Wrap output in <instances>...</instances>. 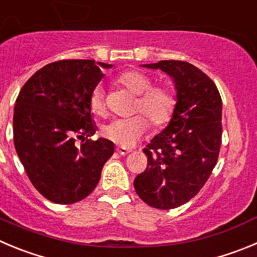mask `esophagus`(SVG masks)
I'll return each instance as SVG.
<instances>
[{"label": "esophagus", "instance_id": "obj_1", "mask_svg": "<svg viewBox=\"0 0 257 257\" xmlns=\"http://www.w3.org/2000/svg\"><path fill=\"white\" fill-rule=\"evenodd\" d=\"M116 152L121 156H125V155H128V153H131L132 150H129V148H125V147H121V146H117Z\"/></svg>", "mask_w": 257, "mask_h": 257}]
</instances>
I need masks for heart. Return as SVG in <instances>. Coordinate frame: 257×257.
Here are the masks:
<instances>
[{
    "instance_id": "b5f03b06",
    "label": "heart",
    "mask_w": 257,
    "mask_h": 257,
    "mask_svg": "<svg viewBox=\"0 0 257 257\" xmlns=\"http://www.w3.org/2000/svg\"><path fill=\"white\" fill-rule=\"evenodd\" d=\"M117 83L126 88L129 92L138 96L134 112L143 114L153 129H161L170 123L175 112L176 101L169 88L164 86H152V80L147 74L137 69L121 73L117 77ZM88 106L95 115L102 116L105 114L102 88L96 87L91 92ZM143 117L142 115H136L129 119H116L110 121L102 126V136L121 147H132L140 141L148 128L146 118Z\"/></svg>"
}]
</instances>
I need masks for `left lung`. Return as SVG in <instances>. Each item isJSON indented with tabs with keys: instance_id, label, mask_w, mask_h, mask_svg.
<instances>
[{
	"instance_id": "8db88e82",
	"label": "left lung",
	"mask_w": 257,
	"mask_h": 257,
	"mask_svg": "<svg viewBox=\"0 0 257 257\" xmlns=\"http://www.w3.org/2000/svg\"><path fill=\"white\" fill-rule=\"evenodd\" d=\"M166 72L176 88L169 125L143 150L147 169L134 179L141 199L157 209H174L200 191L217 165L222 142V99L204 72L183 61L143 64Z\"/></svg>"
}]
</instances>
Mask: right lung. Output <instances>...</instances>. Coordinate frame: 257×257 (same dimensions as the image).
<instances>
[{"instance_id": "1", "label": "right lung", "mask_w": 257, "mask_h": 257, "mask_svg": "<svg viewBox=\"0 0 257 257\" xmlns=\"http://www.w3.org/2000/svg\"><path fill=\"white\" fill-rule=\"evenodd\" d=\"M100 67L111 64L53 62L26 81L16 99V152L34 188L57 204H73L90 195L114 153L111 141L88 140L96 132L88 99L104 76Z\"/></svg>"}]
</instances>
